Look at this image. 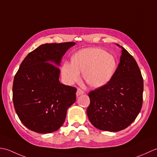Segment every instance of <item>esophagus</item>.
I'll return each instance as SVG.
<instances>
[{
  "mask_svg": "<svg viewBox=\"0 0 157 157\" xmlns=\"http://www.w3.org/2000/svg\"><path fill=\"white\" fill-rule=\"evenodd\" d=\"M84 94V91H83L82 89H77V91H76V96H79V95H82V94Z\"/></svg>",
  "mask_w": 157,
  "mask_h": 157,
  "instance_id": "obj_1",
  "label": "esophagus"
}]
</instances>
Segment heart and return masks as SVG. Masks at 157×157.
Wrapping results in <instances>:
<instances>
[{
    "instance_id": "b5f03b06",
    "label": "heart",
    "mask_w": 157,
    "mask_h": 157,
    "mask_svg": "<svg viewBox=\"0 0 157 157\" xmlns=\"http://www.w3.org/2000/svg\"><path fill=\"white\" fill-rule=\"evenodd\" d=\"M117 67L115 57L100 48H85L76 52L72 62H66L62 67L63 81L68 85L78 81L80 72L92 87H104L114 76Z\"/></svg>"
}]
</instances>
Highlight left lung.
I'll return each instance as SVG.
<instances>
[{
  "label": "left lung",
  "instance_id": "obj_1",
  "mask_svg": "<svg viewBox=\"0 0 157 157\" xmlns=\"http://www.w3.org/2000/svg\"><path fill=\"white\" fill-rule=\"evenodd\" d=\"M120 63L111 81L89 93L87 114L97 129L116 132L126 129L142 106L144 81L136 61L122 46Z\"/></svg>",
  "mask_w": 157,
  "mask_h": 157
}]
</instances>
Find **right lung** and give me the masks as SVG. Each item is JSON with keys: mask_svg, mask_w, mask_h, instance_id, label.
Instances as JSON below:
<instances>
[{"mask_svg": "<svg viewBox=\"0 0 157 157\" xmlns=\"http://www.w3.org/2000/svg\"><path fill=\"white\" fill-rule=\"evenodd\" d=\"M75 44H41L25 57L15 75V110L21 122L33 132H56L64 123L68 108L76 101V89L59 82L57 67L63 56Z\"/></svg>", "mask_w": 157, "mask_h": 157, "instance_id": "right-lung-1", "label": "right lung"}]
</instances>
